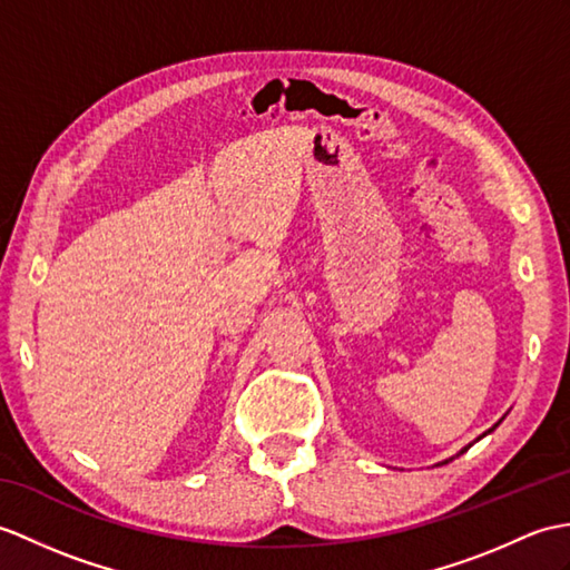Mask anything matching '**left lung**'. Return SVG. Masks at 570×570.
Segmentation results:
<instances>
[{
    "instance_id": "left-lung-1",
    "label": "left lung",
    "mask_w": 570,
    "mask_h": 570,
    "mask_svg": "<svg viewBox=\"0 0 570 570\" xmlns=\"http://www.w3.org/2000/svg\"><path fill=\"white\" fill-rule=\"evenodd\" d=\"M469 446H471V444H469ZM469 446H466V449H469ZM466 449H461V452H459V454H464V452H466ZM459 454H456V456H459ZM449 461H452V459H449ZM444 464H446V461H444Z\"/></svg>"
}]
</instances>
